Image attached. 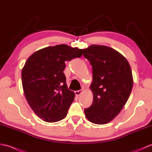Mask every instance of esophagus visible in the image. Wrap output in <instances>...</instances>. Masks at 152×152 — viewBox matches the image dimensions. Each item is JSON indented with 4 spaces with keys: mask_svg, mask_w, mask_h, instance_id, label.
<instances>
[{
    "mask_svg": "<svg viewBox=\"0 0 152 152\" xmlns=\"http://www.w3.org/2000/svg\"><path fill=\"white\" fill-rule=\"evenodd\" d=\"M82 92H83V90H78V91H75V94L76 96H80L82 94Z\"/></svg>",
    "mask_w": 152,
    "mask_h": 152,
    "instance_id": "1",
    "label": "esophagus"
}]
</instances>
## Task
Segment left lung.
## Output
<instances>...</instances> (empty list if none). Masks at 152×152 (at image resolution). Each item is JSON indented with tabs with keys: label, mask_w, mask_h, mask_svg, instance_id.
<instances>
[{
	"label": "left lung",
	"mask_w": 152,
	"mask_h": 152,
	"mask_svg": "<svg viewBox=\"0 0 152 152\" xmlns=\"http://www.w3.org/2000/svg\"><path fill=\"white\" fill-rule=\"evenodd\" d=\"M90 62L93 82L90 86L93 101L85 115L95 124H108L117 116L127 102L133 86L130 64L112 48L93 44L83 49Z\"/></svg>",
	"instance_id": "left-lung-1"
}]
</instances>
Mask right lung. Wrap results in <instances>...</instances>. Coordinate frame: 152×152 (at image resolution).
I'll return each instance as SVG.
<instances>
[{
	"instance_id": "1",
	"label": "right lung",
	"mask_w": 152,
	"mask_h": 152,
	"mask_svg": "<svg viewBox=\"0 0 152 152\" xmlns=\"http://www.w3.org/2000/svg\"><path fill=\"white\" fill-rule=\"evenodd\" d=\"M82 53V49L61 44L35 51L25 62L21 71L25 98L44 121L57 122L66 117L75 94L67 88L65 61Z\"/></svg>"
}]
</instances>
